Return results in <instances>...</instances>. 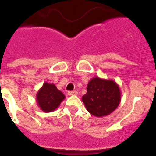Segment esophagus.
<instances>
[{
	"label": "esophagus",
	"mask_w": 156,
	"mask_h": 156,
	"mask_svg": "<svg viewBox=\"0 0 156 156\" xmlns=\"http://www.w3.org/2000/svg\"><path fill=\"white\" fill-rule=\"evenodd\" d=\"M69 96H73V95H77L78 94V91H70L68 93Z\"/></svg>",
	"instance_id": "1"
}]
</instances>
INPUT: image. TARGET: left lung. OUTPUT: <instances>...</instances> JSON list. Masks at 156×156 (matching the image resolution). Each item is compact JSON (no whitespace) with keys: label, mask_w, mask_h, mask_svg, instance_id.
I'll return each mask as SVG.
<instances>
[{"label":"left lung","mask_w":156,"mask_h":156,"mask_svg":"<svg viewBox=\"0 0 156 156\" xmlns=\"http://www.w3.org/2000/svg\"><path fill=\"white\" fill-rule=\"evenodd\" d=\"M121 95L116 82L95 77L88 82L87 93L83 96L82 101L89 113L101 117L116 110L121 101Z\"/></svg>","instance_id":"8db88e82"}]
</instances>
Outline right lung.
I'll return each mask as SVG.
<instances>
[{
	"mask_svg": "<svg viewBox=\"0 0 156 156\" xmlns=\"http://www.w3.org/2000/svg\"><path fill=\"white\" fill-rule=\"evenodd\" d=\"M65 96L55 84L45 82L36 94L38 106L44 112H51L59 107Z\"/></svg>",
	"mask_w": 156,
	"mask_h": 156,
	"instance_id": "right-lung-1",
	"label": "right lung"
}]
</instances>
